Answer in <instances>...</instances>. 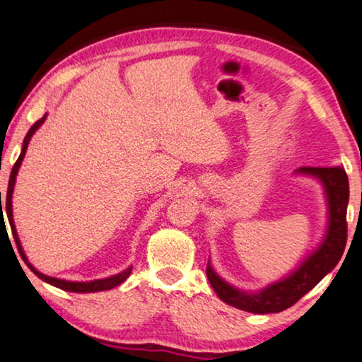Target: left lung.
Segmentation results:
<instances>
[{
    "mask_svg": "<svg viewBox=\"0 0 362 362\" xmlns=\"http://www.w3.org/2000/svg\"><path fill=\"white\" fill-rule=\"evenodd\" d=\"M296 173L317 177L323 185L328 202V228L318 248L302 261L296 271L281 281L272 282L258 292H245L230 286L207 263V277L212 289L228 305L251 313H277L294 305V303L312 291L325 276L341 259L348 238L346 211L349 201V182L346 171L341 166L318 168L302 166Z\"/></svg>",
    "mask_w": 362,
    "mask_h": 362,
    "instance_id": "left-lung-1",
    "label": "left lung"
}]
</instances>
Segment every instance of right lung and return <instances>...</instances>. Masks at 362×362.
Listing matches in <instances>:
<instances>
[{"instance_id": "right-lung-1", "label": "right lung", "mask_w": 362, "mask_h": 362, "mask_svg": "<svg viewBox=\"0 0 362 362\" xmlns=\"http://www.w3.org/2000/svg\"><path fill=\"white\" fill-rule=\"evenodd\" d=\"M47 117V114L42 119H39L37 122H35L33 127L29 129L28 135H25L24 139V144H23V150H21V155L18 161H16L14 166H13V171H11V176H9V182H8V194H6V201H4V212L8 214V220H9V225H11V232H13V237H14V242L18 245V250L21 253V258L25 261V264L29 266V269L34 272L35 276L40 277L42 281H45L47 284H52L55 287H59V289H64L66 292H80V294H86V292H99V291H109L112 289V287H116L119 284H122V282L127 279L130 276V271H132V266L127 269H124L122 272H119L116 276H111V277H106V279H96V281H88V282H75V281H65V279H57V277H50V276H45L42 274L40 271H37L34 268L33 264L29 263L28 258H25L24 255V250L23 246H21L19 242V237H18V232H16V225H14V220H13V191H14V182H16V176H18V171H19V166L23 163L24 160V155H25V150H28V145L30 142V137H33L35 130H37L42 124H44V120ZM0 209H1V214H0V220L3 223L4 216H3V207H1V192H0Z\"/></svg>"}]
</instances>
